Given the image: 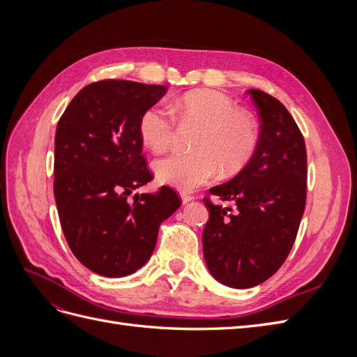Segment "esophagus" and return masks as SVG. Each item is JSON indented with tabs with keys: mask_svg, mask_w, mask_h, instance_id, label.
Returning a JSON list of instances; mask_svg holds the SVG:
<instances>
[{
	"mask_svg": "<svg viewBox=\"0 0 357 357\" xmlns=\"http://www.w3.org/2000/svg\"><path fill=\"white\" fill-rule=\"evenodd\" d=\"M180 197H181V201H183V204H188V202H190L193 198V195H189V193H186V192H183V193H180Z\"/></svg>",
	"mask_w": 357,
	"mask_h": 357,
	"instance_id": "esophagus-1",
	"label": "esophagus"
}]
</instances>
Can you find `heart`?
I'll list each match as a JSON object with an SVG mask.
<instances>
[{"label": "heart", "instance_id": "obj_1", "mask_svg": "<svg viewBox=\"0 0 357 357\" xmlns=\"http://www.w3.org/2000/svg\"><path fill=\"white\" fill-rule=\"evenodd\" d=\"M181 125L198 126L192 153H172L155 162L159 181L180 190H193L215 177L241 171L259 146V126L252 114L220 92L193 91L181 95L172 105ZM177 125L171 113L152 105L142 114L138 132L153 152H164L176 138Z\"/></svg>", "mask_w": 357, "mask_h": 357}]
</instances>
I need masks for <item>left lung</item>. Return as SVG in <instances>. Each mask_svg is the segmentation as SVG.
I'll return each instance as SVG.
<instances>
[{
  "mask_svg": "<svg viewBox=\"0 0 357 357\" xmlns=\"http://www.w3.org/2000/svg\"><path fill=\"white\" fill-rule=\"evenodd\" d=\"M248 93L261 119L256 153L232 180L210 189L236 208L204 198L210 211L205 264L218 282L235 289L264 283L284 264L307 199V149L295 119L269 93Z\"/></svg>",
  "mask_w": 357,
  "mask_h": 357,
  "instance_id": "8db88e82",
  "label": "left lung"
}]
</instances>
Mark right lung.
<instances>
[{
    "label": "right lung",
    "mask_w": 357,
    "mask_h": 357,
    "mask_svg": "<svg viewBox=\"0 0 357 357\" xmlns=\"http://www.w3.org/2000/svg\"><path fill=\"white\" fill-rule=\"evenodd\" d=\"M167 86L93 82L74 96L55 135L53 193L73 255L95 274L125 277L152 256L159 226L181 199L174 189L131 193L153 174L138 132L142 114Z\"/></svg>",
    "instance_id": "1"
}]
</instances>
